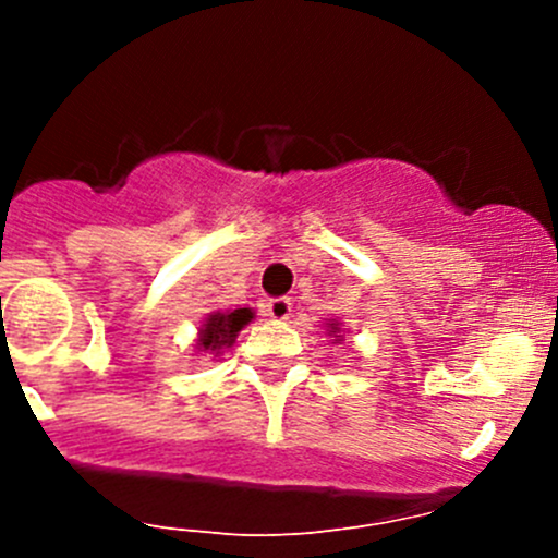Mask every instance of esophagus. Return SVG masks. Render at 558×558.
<instances>
[{
	"label": "esophagus",
	"mask_w": 558,
	"mask_h": 558,
	"mask_svg": "<svg viewBox=\"0 0 558 558\" xmlns=\"http://www.w3.org/2000/svg\"><path fill=\"white\" fill-rule=\"evenodd\" d=\"M264 313H267L272 320H286L291 315V300H286V296L267 300L264 302Z\"/></svg>",
	"instance_id": "obj_1"
}]
</instances>
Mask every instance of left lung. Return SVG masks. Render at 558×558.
Returning <instances> with one entry per match:
<instances>
[{"label": "left lung", "mask_w": 558, "mask_h": 558, "mask_svg": "<svg viewBox=\"0 0 558 558\" xmlns=\"http://www.w3.org/2000/svg\"><path fill=\"white\" fill-rule=\"evenodd\" d=\"M326 335H335V342H340L342 340V335H340V324H337L335 318L329 320V326H326Z\"/></svg>", "instance_id": "1"}]
</instances>
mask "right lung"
Here are the masks:
<instances>
[{
    "label": "right lung",
    "instance_id": "1",
    "mask_svg": "<svg viewBox=\"0 0 558 558\" xmlns=\"http://www.w3.org/2000/svg\"><path fill=\"white\" fill-rule=\"evenodd\" d=\"M253 320L251 307H238V311H218L207 315L205 324L199 326V340H196V351L202 353H221L223 348H232L240 331Z\"/></svg>",
    "mask_w": 558,
    "mask_h": 558
}]
</instances>
